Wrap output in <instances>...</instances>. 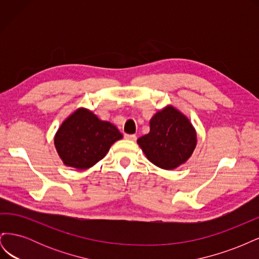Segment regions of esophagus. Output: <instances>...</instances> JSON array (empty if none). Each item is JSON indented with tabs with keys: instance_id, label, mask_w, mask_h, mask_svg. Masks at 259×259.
<instances>
[{
	"instance_id": "esophagus-1",
	"label": "esophagus",
	"mask_w": 259,
	"mask_h": 259,
	"mask_svg": "<svg viewBox=\"0 0 259 259\" xmlns=\"http://www.w3.org/2000/svg\"><path fill=\"white\" fill-rule=\"evenodd\" d=\"M124 136H125V138L128 139V140H135L136 139V135L135 134H125Z\"/></svg>"
}]
</instances>
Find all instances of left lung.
Returning <instances> with one entry per match:
<instances>
[{"label":"left lung","mask_w":259,"mask_h":259,"mask_svg":"<svg viewBox=\"0 0 259 259\" xmlns=\"http://www.w3.org/2000/svg\"><path fill=\"white\" fill-rule=\"evenodd\" d=\"M137 144L154 165L174 169L191 156L197 146V133L185 114L167 106L152 116L150 132L138 138Z\"/></svg>","instance_id":"8db88e82"}]
</instances>
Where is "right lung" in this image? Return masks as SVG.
<instances>
[{
  "instance_id": "right-lung-1",
  "label": "right lung",
  "mask_w": 259,
  "mask_h": 259,
  "mask_svg": "<svg viewBox=\"0 0 259 259\" xmlns=\"http://www.w3.org/2000/svg\"><path fill=\"white\" fill-rule=\"evenodd\" d=\"M122 137L115 125L98 119L89 109L79 108L62 122L54 143L65 165L86 169L104 159Z\"/></svg>"
}]
</instances>
